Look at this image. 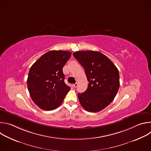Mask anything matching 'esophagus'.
<instances>
[{
	"instance_id": "esophagus-1",
	"label": "esophagus",
	"mask_w": 151,
	"mask_h": 151,
	"mask_svg": "<svg viewBox=\"0 0 151 151\" xmlns=\"http://www.w3.org/2000/svg\"><path fill=\"white\" fill-rule=\"evenodd\" d=\"M78 83H75V84L73 85V87H74L75 88H76V87H78Z\"/></svg>"
}]
</instances>
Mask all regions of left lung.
I'll list each match as a JSON object with an SVG mask.
<instances>
[{"label":"left lung","mask_w":151,"mask_h":151,"mask_svg":"<svg viewBox=\"0 0 151 151\" xmlns=\"http://www.w3.org/2000/svg\"><path fill=\"white\" fill-rule=\"evenodd\" d=\"M73 55L84 68L89 82L87 90L78 94L80 104L88 112L103 110L114 100L119 90L117 68L109 58L98 51H77Z\"/></svg>","instance_id":"1"}]
</instances>
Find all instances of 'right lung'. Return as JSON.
<instances>
[{
	"label": "right lung",
	"mask_w": 151,
	"mask_h": 151,
	"mask_svg": "<svg viewBox=\"0 0 151 151\" xmlns=\"http://www.w3.org/2000/svg\"><path fill=\"white\" fill-rule=\"evenodd\" d=\"M72 54L66 51H50L42 55L30 69L28 90L40 109L54 110L62 103L70 90L64 83L63 68Z\"/></svg>",
	"instance_id": "obj_1"
}]
</instances>
